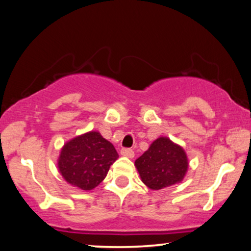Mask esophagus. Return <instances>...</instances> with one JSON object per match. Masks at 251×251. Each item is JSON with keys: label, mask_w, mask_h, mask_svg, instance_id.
Wrapping results in <instances>:
<instances>
[{"label": "esophagus", "mask_w": 251, "mask_h": 251, "mask_svg": "<svg viewBox=\"0 0 251 251\" xmlns=\"http://www.w3.org/2000/svg\"><path fill=\"white\" fill-rule=\"evenodd\" d=\"M120 154H122L123 156L128 157V158L134 157V151H133L132 149H129V148H123L122 151H120Z\"/></svg>", "instance_id": "1"}]
</instances>
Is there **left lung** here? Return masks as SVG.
I'll return each mask as SVG.
<instances>
[{
    "label": "left lung",
    "instance_id": "8db88e82",
    "mask_svg": "<svg viewBox=\"0 0 251 251\" xmlns=\"http://www.w3.org/2000/svg\"><path fill=\"white\" fill-rule=\"evenodd\" d=\"M135 167L141 180L149 189L160 190L182 182L189 162L180 146L161 136L136 158Z\"/></svg>",
    "mask_w": 251,
    "mask_h": 251
}]
</instances>
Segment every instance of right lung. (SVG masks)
<instances>
[{"mask_svg": "<svg viewBox=\"0 0 251 251\" xmlns=\"http://www.w3.org/2000/svg\"><path fill=\"white\" fill-rule=\"evenodd\" d=\"M119 157L116 148L100 132H88L63 145L58 168L65 180L89 191L105 178L111 164Z\"/></svg>", "mask_w": 251, "mask_h": 251, "instance_id": "right-lung-1", "label": "right lung"}]
</instances>
